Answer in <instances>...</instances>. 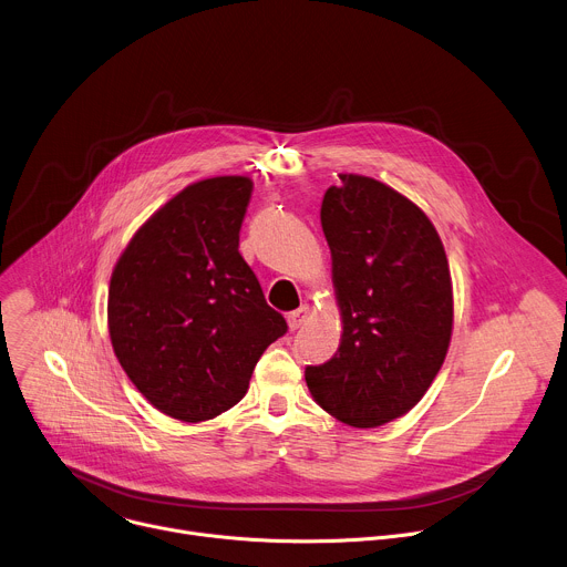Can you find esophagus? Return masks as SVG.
Wrapping results in <instances>:
<instances>
[{
	"label": "esophagus",
	"mask_w": 567,
	"mask_h": 567,
	"mask_svg": "<svg viewBox=\"0 0 567 567\" xmlns=\"http://www.w3.org/2000/svg\"><path fill=\"white\" fill-rule=\"evenodd\" d=\"M307 316H309V307H300V309H296V311H291L289 316H287V320H289V328L291 330H298L302 322L307 320Z\"/></svg>",
	"instance_id": "34e87169"
}]
</instances>
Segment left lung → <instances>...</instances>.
<instances>
[{"label": "left lung", "mask_w": 567, "mask_h": 567, "mask_svg": "<svg viewBox=\"0 0 567 567\" xmlns=\"http://www.w3.org/2000/svg\"><path fill=\"white\" fill-rule=\"evenodd\" d=\"M320 206L343 339L307 365L313 401L343 424L374 429L409 413L440 372L453 330L449 260L431 219L385 184L341 175Z\"/></svg>", "instance_id": "8db88e82"}]
</instances>
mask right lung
<instances>
[{
    "label": "right lung",
    "mask_w": 567,
    "mask_h": 567,
    "mask_svg": "<svg viewBox=\"0 0 567 567\" xmlns=\"http://www.w3.org/2000/svg\"><path fill=\"white\" fill-rule=\"evenodd\" d=\"M251 179H204L132 237L110 282L118 363L154 409L204 422L247 394L262 352L287 334L239 256Z\"/></svg>",
    "instance_id": "add662e5"
}]
</instances>
